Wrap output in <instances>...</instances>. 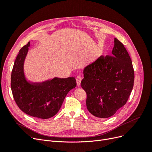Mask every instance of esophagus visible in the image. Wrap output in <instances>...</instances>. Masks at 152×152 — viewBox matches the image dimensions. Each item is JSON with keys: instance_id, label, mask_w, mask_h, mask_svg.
Returning a JSON list of instances; mask_svg holds the SVG:
<instances>
[{"instance_id": "obj_1", "label": "esophagus", "mask_w": 152, "mask_h": 152, "mask_svg": "<svg viewBox=\"0 0 152 152\" xmlns=\"http://www.w3.org/2000/svg\"><path fill=\"white\" fill-rule=\"evenodd\" d=\"M76 81H77V85L78 87L80 86V82L82 81V78L80 76H77L76 77Z\"/></svg>"}]
</instances>
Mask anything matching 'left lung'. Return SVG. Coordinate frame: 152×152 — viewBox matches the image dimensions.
Returning a JSON list of instances; mask_svg holds the SVG:
<instances>
[{
    "label": "left lung",
    "instance_id": "left-lung-1",
    "mask_svg": "<svg viewBox=\"0 0 152 152\" xmlns=\"http://www.w3.org/2000/svg\"><path fill=\"white\" fill-rule=\"evenodd\" d=\"M112 56H101L84 70L81 87L93 115L108 118L125 105L134 86L132 61L123 44L114 39Z\"/></svg>",
    "mask_w": 152,
    "mask_h": 152
}]
</instances>
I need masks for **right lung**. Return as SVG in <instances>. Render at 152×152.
Instances as JSON below:
<instances>
[{"label": "right lung", "mask_w": 152, "mask_h": 152, "mask_svg": "<svg viewBox=\"0 0 152 152\" xmlns=\"http://www.w3.org/2000/svg\"><path fill=\"white\" fill-rule=\"evenodd\" d=\"M30 42L23 47L15 59L11 73V87L16 103L24 113L45 119L54 116L60 109L66 96L77 86L75 77L54 79L42 82L27 81L24 62Z\"/></svg>", "instance_id": "obj_1"}]
</instances>
